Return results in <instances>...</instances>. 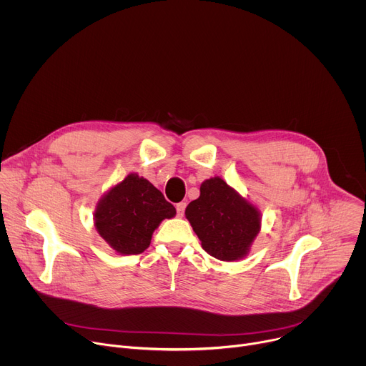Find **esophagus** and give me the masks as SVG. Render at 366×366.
Segmentation results:
<instances>
[{
  "label": "esophagus",
  "mask_w": 366,
  "mask_h": 366,
  "mask_svg": "<svg viewBox=\"0 0 366 366\" xmlns=\"http://www.w3.org/2000/svg\"><path fill=\"white\" fill-rule=\"evenodd\" d=\"M185 207H187L185 202H178V204H177V216H178V217H182V216H184Z\"/></svg>",
  "instance_id": "1"
}]
</instances>
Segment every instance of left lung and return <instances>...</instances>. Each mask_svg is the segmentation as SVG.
I'll return each mask as SVG.
<instances>
[{
  "label": "left lung",
  "instance_id": "1",
  "mask_svg": "<svg viewBox=\"0 0 366 366\" xmlns=\"http://www.w3.org/2000/svg\"><path fill=\"white\" fill-rule=\"evenodd\" d=\"M185 216L202 249L226 262L246 256L260 230L257 208L219 177L201 184L199 197L188 204Z\"/></svg>",
  "mask_w": 366,
  "mask_h": 366
}]
</instances>
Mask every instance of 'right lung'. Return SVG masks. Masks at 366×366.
<instances>
[{"instance_id":"right-lung-1","label":"right lung","mask_w":366,"mask_h":366,"mask_svg":"<svg viewBox=\"0 0 366 366\" xmlns=\"http://www.w3.org/2000/svg\"><path fill=\"white\" fill-rule=\"evenodd\" d=\"M175 214V207L158 188L130 174L98 201L94 220L99 236L116 252L139 254L149 247L161 222Z\"/></svg>"}]
</instances>
